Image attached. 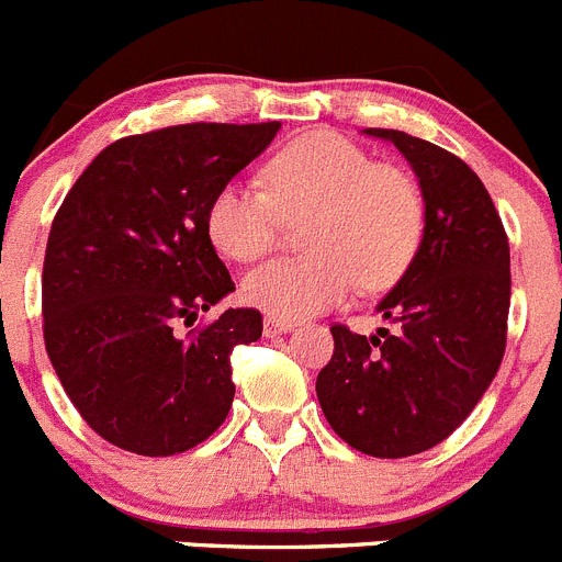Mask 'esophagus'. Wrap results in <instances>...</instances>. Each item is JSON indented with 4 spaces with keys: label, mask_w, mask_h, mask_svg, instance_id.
I'll list each match as a JSON object with an SVG mask.
<instances>
[{
    "label": "esophagus",
    "mask_w": 562,
    "mask_h": 562,
    "mask_svg": "<svg viewBox=\"0 0 562 562\" xmlns=\"http://www.w3.org/2000/svg\"><path fill=\"white\" fill-rule=\"evenodd\" d=\"M295 328V321H276V317H267L265 321V334L267 337H276V334H286Z\"/></svg>",
    "instance_id": "1"
}]
</instances>
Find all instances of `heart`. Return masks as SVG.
Listing matches in <instances>:
<instances>
[{"label": "heart", "mask_w": 562, "mask_h": 562, "mask_svg": "<svg viewBox=\"0 0 562 562\" xmlns=\"http://www.w3.org/2000/svg\"><path fill=\"white\" fill-rule=\"evenodd\" d=\"M265 189L225 183L205 209L211 245L234 261H256L302 223L306 256L247 272L241 297L276 321L339 306L353 286L387 290L404 278L426 234V200L415 175L373 161L334 131L297 136L265 164Z\"/></svg>", "instance_id": "obj_1"}]
</instances>
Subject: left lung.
Listing matches in <instances>:
<instances>
[{"label": "left lung", "mask_w": 562, "mask_h": 562, "mask_svg": "<svg viewBox=\"0 0 562 562\" xmlns=\"http://www.w3.org/2000/svg\"><path fill=\"white\" fill-rule=\"evenodd\" d=\"M404 153L426 200V234L379 303L395 331L334 323V357L317 398L351 449L384 460L442 442L493 382L509 315V241L480 175L454 153L404 131L368 127Z\"/></svg>", "instance_id": "1"}]
</instances>
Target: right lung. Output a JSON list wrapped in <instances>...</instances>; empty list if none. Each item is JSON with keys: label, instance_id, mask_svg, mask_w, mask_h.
I'll list each match as a JSON object with an SVG mask.
<instances>
[{"label": "right lung", "instance_id": "obj_1", "mask_svg": "<svg viewBox=\"0 0 562 562\" xmlns=\"http://www.w3.org/2000/svg\"><path fill=\"white\" fill-rule=\"evenodd\" d=\"M281 122L192 125L108 144L69 189L46 239L41 312L49 362L82 420L142 457L194 449L234 404L231 353L261 337L205 231L220 187Z\"/></svg>", "mask_w": 562, "mask_h": 562}]
</instances>
